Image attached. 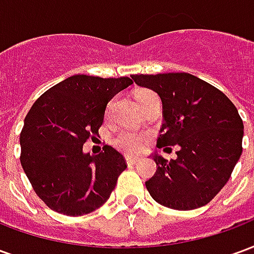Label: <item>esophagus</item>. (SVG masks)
I'll return each mask as SVG.
<instances>
[{
	"mask_svg": "<svg viewBox=\"0 0 254 254\" xmlns=\"http://www.w3.org/2000/svg\"><path fill=\"white\" fill-rule=\"evenodd\" d=\"M125 160H127V165H136L138 162V158H136V156H125Z\"/></svg>",
	"mask_w": 254,
	"mask_h": 254,
	"instance_id": "34e87169",
	"label": "esophagus"
}]
</instances>
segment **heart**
<instances>
[{
	"mask_svg": "<svg viewBox=\"0 0 254 254\" xmlns=\"http://www.w3.org/2000/svg\"><path fill=\"white\" fill-rule=\"evenodd\" d=\"M144 94H148V92L147 91L138 92L137 98L143 96ZM114 145L124 152H127V154H137L143 149L144 138L138 133L132 132L129 129H122L121 132H118V134L114 137Z\"/></svg>",
	"mask_w": 254,
	"mask_h": 254,
	"instance_id": "obj_1",
	"label": "heart"
}]
</instances>
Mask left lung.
I'll list each match as a JSON object with an SVG mask.
<instances>
[{
  "mask_svg": "<svg viewBox=\"0 0 254 254\" xmlns=\"http://www.w3.org/2000/svg\"><path fill=\"white\" fill-rule=\"evenodd\" d=\"M163 105L159 148L176 145L177 159L151 155L158 170L145 182L160 205L190 211L205 205L227 184L242 154L244 122L226 95L189 73L133 74Z\"/></svg>",
  "mask_w": 254,
  "mask_h": 254,
  "instance_id": "1",
  "label": "left lung"
}]
</instances>
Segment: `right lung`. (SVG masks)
<instances>
[{"instance_id":"add662e5","label":"right lung","mask_w":254,"mask_h":254,"mask_svg":"<svg viewBox=\"0 0 254 254\" xmlns=\"http://www.w3.org/2000/svg\"><path fill=\"white\" fill-rule=\"evenodd\" d=\"M129 77L74 74L32 105L20 134V162L38 196L56 212L81 216L102 207L127 162L117 149L89 155L83 145L105 120L106 106Z\"/></svg>"}]
</instances>
